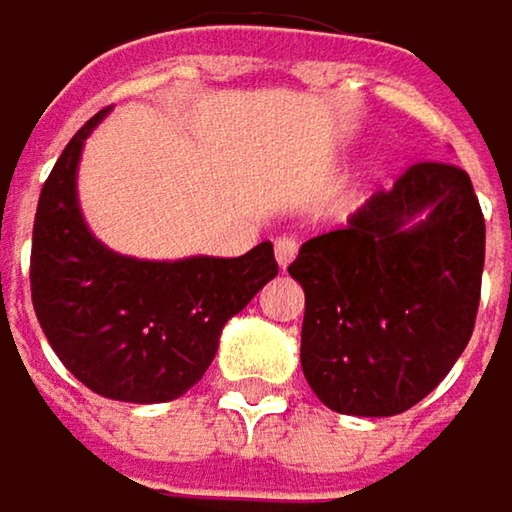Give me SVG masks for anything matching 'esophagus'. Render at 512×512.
<instances>
[{
    "mask_svg": "<svg viewBox=\"0 0 512 512\" xmlns=\"http://www.w3.org/2000/svg\"><path fill=\"white\" fill-rule=\"evenodd\" d=\"M295 253H298V241L295 238H280L274 244V256H277V265L280 268H289L292 259H295Z\"/></svg>",
    "mask_w": 512,
    "mask_h": 512,
    "instance_id": "1",
    "label": "esophagus"
}]
</instances>
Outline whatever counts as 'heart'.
I'll return each mask as SVG.
<instances>
[{
  "label": "heart",
  "instance_id": "obj_1",
  "mask_svg": "<svg viewBox=\"0 0 512 512\" xmlns=\"http://www.w3.org/2000/svg\"><path fill=\"white\" fill-rule=\"evenodd\" d=\"M382 169H384V160H376V163L370 166V175H379Z\"/></svg>",
  "mask_w": 512,
  "mask_h": 512
}]
</instances>
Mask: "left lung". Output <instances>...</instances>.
<instances>
[{
    "label": "left lung",
    "instance_id": "left-lung-1",
    "mask_svg": "<svg viewBox=\"0 0 512 512\" xmlns=\"http://www.w3.org/2000/svg\"><path fill=\"white\" fill-rule=\"evenodd\" d=\"M486 223L453 163H414L346 229L301 244V367L340 414L390 417L435 390L480 304Z\"/></svg>",
    "mask_w": 512,
    "mask_h": 512
}]
</instances>
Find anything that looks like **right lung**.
Returning <instances> with one entry per match:
<instances>
[{
    "mask_svg": "<svg viewBox=\"0 0 512 512\" xmlns=\"http://www.w3.org/2000/svg\"><path fill=\"white\" fill-rule=\"evenodd\" d=\"M89 119L56 160L32 229V304L59 361L89 390L119 402H169L205 376L223 325L277 277L274 244L238 259H136L89 229L77 169Z\"/></svg>",
    "mask_w": 512,
    "mask_h": 512,
    "instance_id": "obj_1",
    "label": "right lung"
}]
</instances>
